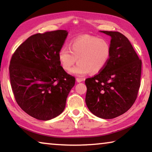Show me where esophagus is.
<instances>
[{
	"instance_id": "obj_1",
	"label": "esophagus",
	"mask_w": 152,
	"mask_h": 152,
	"mask_svg": "<svg viewBox=\"0 0 152 152\" xmlns=\"http://www.w3.org/2000/svg\"><path fill=\"white\" fill-rule=\"evenodd\" d=\"M83 80H84L83 78H76L77 83H81V82H83Z\"/></svg>"
}]
</instances>
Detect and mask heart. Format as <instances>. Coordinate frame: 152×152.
<instances>
[{
    "label": "heart",
    "instance_id": "b5f03b06",
    "mask_svg": "<svg viewBox=\"0 0 152 152\" xmlns=\"http://www.w3.org/2000/svg\"><path fill=\"white\" fill-rule=\"evenodd\" d=\"M112 53L110 42L103 38L84 35L73 40L70 49L63 47L58 53V60L62 68L69 70L78 59V64L69 71L76 76H85L91 72L102 71L109 61Z\"/></svg>",
    "mask_w": 152,
    "mask_h": 152
}]
</instances>
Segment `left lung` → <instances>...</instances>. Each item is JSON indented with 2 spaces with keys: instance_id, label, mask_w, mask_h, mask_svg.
I'll list each match as a JSON object with an SVG mask.
<instances>
[{
  "instance_id": "obj_1",
  "label": "left lung",
  "mask_w": 152,
  "mask_h": 152,
  "mask_svg": "<svg viewBox=\"0 0 152 152\" xmlns=\"http://www.w3.org/2000/svg\"><path fill=\"white\" fill-rule=\"evenodd\" d=\"M111 37V57L105 68L86 79L85 102L90 112L103 119H112L127 112L135 102L141 74V60L125 36L100 31Z\"/></svg>"
}]
</instances>
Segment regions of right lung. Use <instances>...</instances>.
Returning <instances> with one entry per match:
<instances>
[{
  "label": "right lung",
  "mask_w": 152,
  "mask_h": 152,
  "mask_svg": "<svg viewBox=\"0 0 152 152\" xmlns=\"http://www.w3.org/2000/svg\"><path fill=\"white\" fill-rule=\"evenodd\" d=\"M67 30L36 34L14 53L9 66L12 90L18 104L30 116L49 120L64 112L75 78L60 65L58 53Z\"/></svg>",
  "instance_id": "obj_1"
}]
</instances>
